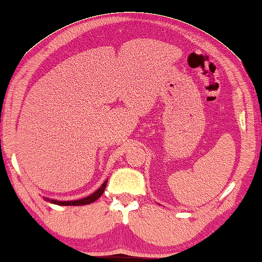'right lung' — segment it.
I'll use <instances>...</instances> for the list:
<instances>
[{"instance_id":"right-lung-1","label":"right lung","mask_w":262,"mask_h":262,"mask_svg":"<svg viewBox=\"0 0 262 262\" xmlns=\"http://www.w3.org/2000/svg\"><path fill=\"white\" fill-rule=\"evenodd\" d=\"M106 183H107V180H105L103 182V184L99 187L96 191L94 193L89 194V196L84 197L82 199H77V201H66V202H61V201H56V199H49V198H46L45 199L47 202H50L51 204H56V205H60V206H81V205H88V204H92L95 201H97V199L102 196L104 190L106 188Z\"/></svg>"}]
</instances>
